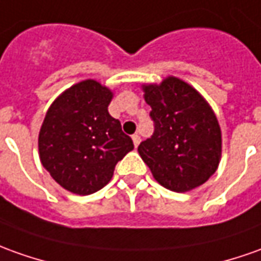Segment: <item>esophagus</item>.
I'll return each instance as SVG.
<instances>
[{"label":"esophagus","instance_id":"obj_1","mask_svg":"<svg viewBox=\"0 0 261 261\" xmlns=\"http://www.w3.org/2000/svg\"><path fill=\"white\" fill-rule=\"evenodd\" d=\"M132 141H134L135 148H138V145L141 143V136H139V135H138V134L132 135Z\"/></svg>","mask_w":261,"mask_h":261}]
</instances>
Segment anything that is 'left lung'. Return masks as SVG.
Wrapping results in <instances>:
<instances>
[{
	"label": "left lung",
	"mask_w": 261,
	"mask_h": 261,
	"mask_svg": "<svg viewBox=\"0 0 261 261\" xmlns=\"http://www.w3.org/2000/svg\"><path fill=\"white\" fill-rule=\"evenodd\" d=\"M142 88L154 123L153 135L138 146L143 162L169 190L183 193L203 185L222 156L213 109L193 86L175 76Z\"/></svg>",
	"instance_id": "obj_1"
}]
</instances>
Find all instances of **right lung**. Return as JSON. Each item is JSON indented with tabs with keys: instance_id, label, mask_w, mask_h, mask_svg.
<instances>
[{
	"instance_id": "1",
	"label": "right lung",
	"mask_w": 261,
	"mask_h": 261,
	"mask_svg": "<svg viewBox=\"0 0 261 261\" xmlns=\"http://www.w3.org/2000/svg\"><path fill=\"white\" fill-rule=\"evenodd\" d=\"M113 93L93 79L62 92L45 115L38 136L41 163L61 186L91 195L107 186L115 166L134 149L108 112Z\"/></svg>"
}]
</instances>
